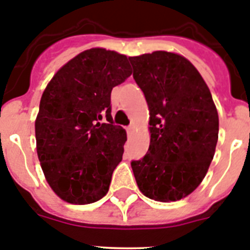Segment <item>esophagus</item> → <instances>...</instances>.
<instances>
[{
  "mask_svg": "<svg viewBox=\"0 0 250 250\" xmlns=\"http://www.w3.org/2000/svg\"><path fill=\"white\" fill-rule=\"evenodd\" d=\"M126 131H127V134H129V135H131L132 132H134V126H132V125H130V126H127Z\"/></svg>",
  "mask_w": 250,
  "mask_h": 250,
  "instance_id": "1",
  "label": "esophagus"
}]
</instances>
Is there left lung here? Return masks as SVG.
Returning <instances> with one entry per match:
<instances>
[{
	"mask_svg": "<svg viewBox=\"0 0 250 250\" xmlns=\"http://www.w3.org/2000/svg\"><path fill=\"white\" fill-rule=\"evenodd\" d=\"M149 106L150 145L132 160L136 184L156 202H176L203 182L218 143L210 90L185 57L167 51L129 57Z\"/></svg>",
	"mask_w": 250,
	"mask_h": 250,
	"instance_id": "1",
	"label": "left lung"
}]
</instances>
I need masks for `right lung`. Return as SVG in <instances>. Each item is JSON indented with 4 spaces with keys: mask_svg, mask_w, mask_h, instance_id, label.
I'll return each mask as SVG.
<instances>
[{
    "mask_svg": "<svg viewBox=\"0 0 250 250\" xmlns=\"http://www.w3.org/2000/svg\"><path fill=\"white\" fill-rule=\"evenodd\" d=\"M131 75L127 57L90 48L60 68L46 86L35 121L36 147L51 189L71 204L109 191L126 131L114 125L111 90ZM105 116L107 123H99Z\"/></svg>",
    "mask_w": 250,
    "mask_h": 250,
    "instance_id": "1",
    "label": "right lung"
}]
</instances>
